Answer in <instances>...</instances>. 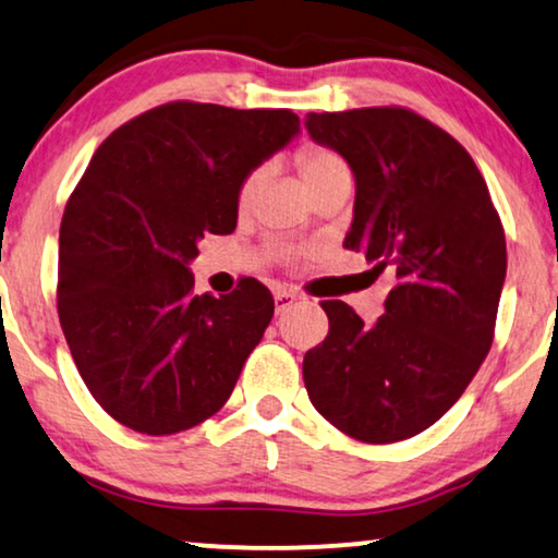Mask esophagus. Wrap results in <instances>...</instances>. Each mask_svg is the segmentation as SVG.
<instances>
[{"label":"esophagus","instance_id":"1","mask_svg":"<svg viewBox=\"0 0 558 558\" xmlns=\"http://www.w3.org/2000/svg\"><path fill=\"white\" fill-rule=\"evenodd\" d=\"M300 300L294 292H287V289H279L277 294H274V310H277V315H284V312L292 307V304Z\"/></svg>","mask_w":558,"mask_h":558}]
</instances>
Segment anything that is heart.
I'll return each instance as SVG.
<instances>
[{
  "instance_id": "1",
  "label": "heart",
  "mask_w": 558,
  "mask_h": 558,
  "mask_svg": "<svg viewBox=\"0 0 558 558\" xmlns=\"http://www.w3.org/2000/svg\"><path fill=\"white\" fill-rule=\"evenodd\" d=\"M296 165H300L302 178L307 182L312 193L319 187L330 185L335 180L350 178V167L345 159H342L338 151L325 149V147H304L300 155H296ZM264 178H266V170H262V167L243 178L239 195H235V203H239L241 210H248L251 205L256 203L258 190L264 185Z\"/></svg>"
}]
</instances>
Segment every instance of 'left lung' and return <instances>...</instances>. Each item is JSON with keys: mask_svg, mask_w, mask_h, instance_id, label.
I'll return each mask as SVG.
<instances>
[{"mask_svg": "<svg viewBox=\"0 0 558 558\" xmlns=\"http://www.w3.org/2000/svg\"><path fill=\"white\" fill-rule=\"evenodd\" d=\"M304 126L353 170L342 246L396 274L373 325L323 302L330 332L304 355V386L348 437L409 439L454 407L490 350L508 264L498 210L462 144L414 111L307 113Z\"/></svg>", "mask_w": 558, "mask_h": 558, "instance_id": "8db88e82", "label": "left lung"}]
</instances>
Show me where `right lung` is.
Returning <instances> with one entry per match:
<instances>
[{"mask_svg":"<svg viewBox=\"0 0 558 558\" xmlns=\"http://www.w3.org/2000/svg\"><path fill=\"white\" fill-rule=\"evenodd\" d=\"M287 109L174 101L96 149L60 223L58 315L88 391L129 429L162 437L228 401L271 323L256 279L193 294L205 233L235 231L248 172L300 134Z\"/></svg>","mask_w":558,"mask_h":558,"instance_id":"right-lung-1","label":"right lung"}]
</instances>
